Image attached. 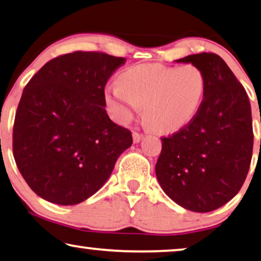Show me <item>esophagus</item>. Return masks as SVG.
<instances>
[{
  "mask_svg": "<svg viewBox=\"0 0 261 261\" xmlns=\"http://www.w3.org/2000/svg\"><path fill=\"white\" fill-rule=\"evenodd\" d=\"M132 138H134V142L135 143H138L143 138V134H141V132L135 131L134 134H132Z\"/></svg>",
  "mask_w": 261,
  "mask_h": 261,
  "instance_id": "1",
  "label": "esophagus"
}]
</instances>
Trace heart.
I'll list each match as a JSON object with an SVG mask.
<instances>
[{"label":"heart","mask_w":261,"mask_h":261,"mask_svg":"<svg viewBox=\"0 0 261 261\" xmlns=\"http://www.w3.org/2000/svg\"><path fill=\"white\" fill-rule=\"evenodd\" d=\"M205 89L207 78L199 66L142 64L125 69L119 84L106 87L105 101L120 123H127L139 108H144L151 129L172 132L197 115Z\"/></svg>","instance_id":"b5f03b06"}]
</instances>
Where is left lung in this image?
Listing matches in <instances>:
<instances>
[{"label": "left lung", "instance_id": "1", "mask_svg": "<svg viewBox=\"0 0 261 261\" xmlns=\"http://www.w3.org/2000/svg\"><path fill=\"white\" fill-rule=\"evenodd\" d=\"M176 61L199 66L207 89L192 122L161 138L156 176L172 201L192 212L207 213L232 200L248 174L251 104L244 86L218 54H193Z\"/></svg>", "mask_w": 261, "mask_h": 261}]
</instances>
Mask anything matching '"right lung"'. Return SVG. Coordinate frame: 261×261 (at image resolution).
I'll use <instances>...</instances> for the list:
<instances>
[{
	"instance_id": "1",
	"label": "right lung",
	"mask_w": 261,
	"mask_h": 261,
	"mask_svg": "<svg viewBox=\"0 0 261 261\" xmlns=\"http://www.w3.org/2000/svg\"><path fill=\"white\" fill-rule=\"evenodd\" d=\"M125 58L64 54L25 85L13 127V153L31 189L49 202H83L108 181L131 131L106 112L105 85Z\"/></svg>"
}]
</instances>
